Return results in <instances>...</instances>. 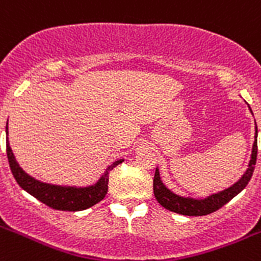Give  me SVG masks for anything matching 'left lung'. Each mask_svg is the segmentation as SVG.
<instances>
[{
	"mask_svg": "<svg viewBox=\"0 0 261 261\" xmlns=\"http://www.w3.org/2000/svg\"><path fill=\"white\" fill-rule=\"evenodd\" d=\"M250 108V107H248ZM251 111V108H250ZM252 113V112H251ZM257 157V127H255V140L254 145H252L251 152V160L248 162V167L246 170L245 174L242 175L238 181H236L232 187L224 189V191L214 193L211 196L206 197L202 199L191 198V197H181L177 194L172 193L166 186H165L160 176V170L155 169L154 179H153V192H154V197L158 201V203L162 207L167 208L172 213L180 214V215L187 216H203L208 215V214L214 213V211L219 210L223 207L224 204L228 203L232 198H234L238 193L246 188L250 179L254 172L255 164H256Z\"/></svg>",
	"mask_w": 261,
	"mask_h": 261,
	"instance_id": "8db88e82",
	"label": "left lung"
}]
</instances>
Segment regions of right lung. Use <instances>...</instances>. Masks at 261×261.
Listing matches in <instances>:
<instances>
[{"mask_svg": "<svg viewBox=\"0 0 261 261\" xmlns=\"http://www.w3.org/2000/svg\"><path fill=\"white\" fill-rule=\"evenodd\" d=\"M9 121V119H7ZM9 127L6 125V153L7 160H9L10 169L15 177L16 182L21 189L28 192L31 196L37 198L46 206L55 210L62 211H81L91 207L97 202L106 197L108 192V181H109V172L117 166L122 164L123 160L114 161L113 164L109 165L106 169L104 174L101 175L100 179L97 180L95 184L87 187H68V186H55V184H48V182L40 181V180L32 177L31 175L27 174L19 164L16 162L15 155L10 148L9 143Z\"/></svg>", "mask_w": 261, "mask_h": 261, "instance_id": "add662e5", "label": "right lung"}]
</instances>
